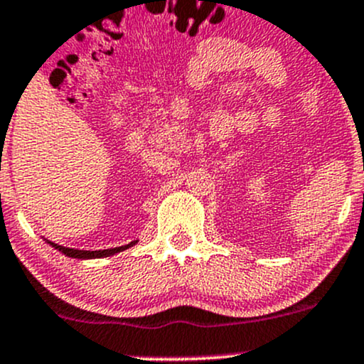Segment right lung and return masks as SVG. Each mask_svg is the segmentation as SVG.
<instances>
[{
	"instance_id": "add662e5",
	"label": "right lung",
	"mask_w": 364,
	"mask_h": 364,
	"mask_svg": "<svg viewBox=\"0 0 364 364\" xmlns=\"http://www.w3.org/2000/svg\"><path fill=\"white\" fill-rule=\"evenodd\" d=\"M137 241H134V243L130 245H124V247H119V248H109V250H95V252H90V250H73V248H65V247H60V245L56 243H50L54 248H58L60 252H63L65 255L68 257H73V259H98V257H107V255H112V253H117L121 250H124V248H130L132 245H135Z\"/></svg>"
}]
</instances>
